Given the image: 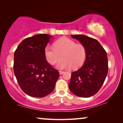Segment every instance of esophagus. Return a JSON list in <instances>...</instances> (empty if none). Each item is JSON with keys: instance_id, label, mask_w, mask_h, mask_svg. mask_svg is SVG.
<instances>
[{"instance_id": "esophagus-1", "label": "esophagus", "mask_w": 123, "mask_h": 123, "mask_svg": "<svg viewBox=\"0 0 123 123\" xmlns=\"http://www.w3.org/2000/svg\"><path fill=\"white\" fill-rule=\"evenodd\" d=\"M64 73V72H63V71H59V74L60 75L63 74Z\"/></svg>"}]
</instances>
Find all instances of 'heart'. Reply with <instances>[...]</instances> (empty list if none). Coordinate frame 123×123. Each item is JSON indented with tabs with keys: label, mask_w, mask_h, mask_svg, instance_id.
Segmentation results:
<instances>
[{
	"label": "heart",
	"mask_w": 123,
	"mask_h": 123,
	"mask_svg": "<svg viewBox=\"0 0 123 123\" xmlns=\"http://www.w3.org/2000/svg\"><path fill=\"white\" fill-rule=\"evenodd\" d=\"M45 56L48 63L54 65L63 58V60L57 65L59 68L77 69L82 66L86 59L85 47L77 44L68 38H61L54 43V47L48 46L45 49Z\"/></svg>",
	"instance_id": "heart-1"
}]
</instances>
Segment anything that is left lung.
Returning <instances> with one entry per match:
<instances>
[{"label": "left lung", "instance_id": "1", "mask_svg": "<svg viewBox=\"0 0 123 123\" xmlns=\"http://www.w3.org/2000/svg\"><path fill=\"white\" fill-rule=\"evenodd\" d=\"M71 36L85 47L87 56L81 68L72 73L69 88L78 97H91L98 91L107 76L106 52L97 40L84 35Z\"/></svg>", "mask_w": 123, "mask_h": 123}]
</instances>
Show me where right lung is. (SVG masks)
<instances>
[{
    "label": "right lung",
    "mask_w": 123,
    "mask_h": 123,
    "mask_svg": "<svg viewBox=\"0 0 123 123\" xmlns=\"http://www.w3.org/2000/svg\"><path fill=\"white\" fill-rule=\"evenodd\" d=\"M52 37L37 34L25 38L14 52L15 76L23 91L31 97L48 95L59 77L58 70L45 60V49Z\"/></svg>",
    "instance_id": "obj_1"
}]
</instances>
